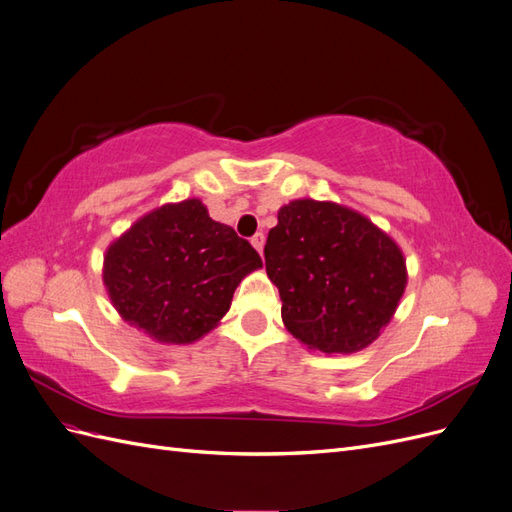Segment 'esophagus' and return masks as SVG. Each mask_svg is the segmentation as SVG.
I'll use <instances>...</instances> for the list:
<instances>
[{"mask_svg": "<svg viewBox=\"0 0 512 512\" xmlns=\"http://www.w3.org/2000/svg\"><path fill=\"white\" fill-rule=\"evenodd\" d=\"M252 245L256 247V250H258L260 256H262V250H265V235H262V232H256V235L252 237Z\"/></svg>", "mask_w": 512, "mask_h": 512, "instance_id": "1", "label": "esophagus"}]
</instances>
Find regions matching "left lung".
<instances>
[{
  "label": "left lung",
  "mask_w": 512,
  "mask_h": 512,
  "mask_svg": "<svg viewBox=\"0 0 512 512\" xmlns=\"http://www.w3.org/2000/svg\"><path fill=\"white\" fill-rule=\"evenodd\" d=\"M265 265L286 329L324 354L359 352L378 339L408 282L399 245L329 200L301 198L277 211Z\"/></svg>",
  "instance_id": "left-lung-1"
}]
</instances>
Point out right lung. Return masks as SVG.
<instances>
[{"label": "right lung", "instance_id": "1", "mask_svg": "<svg viewBox=\"0 0 512 512\" xmlns=\"http://www.w3.org/2000/svg\"><path fill=\"white\" fill-rule=\"evenodd\" d=\"M254 247L209 218L198 198L143 215L108 245L104 286L119 316L162 344H192L218 327Z\"/></svg>", "mask_w": 512, "mask_h": 512}]
</instances>
